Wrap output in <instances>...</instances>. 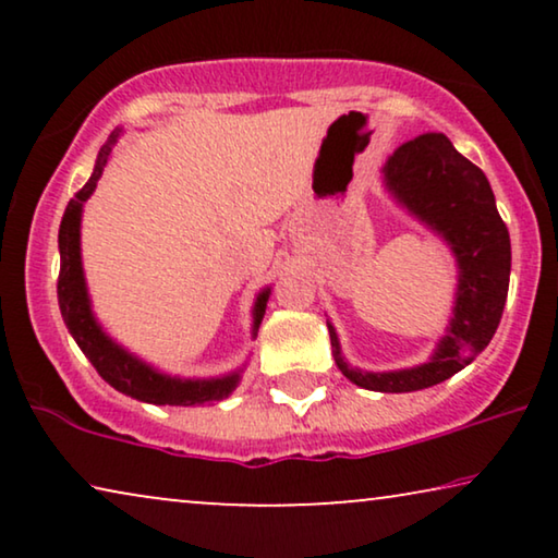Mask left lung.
Here are the masks:
<instances>
[{
  "mask_svg": "<svg viewBox=\"0 0 558 558\" xmlns=\"http://www.w3.org/2000/svg\"><path fill=\"white\" fill-rule=\"evenodd\" d=\"M384 185L393 201L439 233L457 258V294L447 332L429 361L414 368L371 373L342 357L335 327L327 323L332 357L355 386L380 393H409L437 386L470 365L498 330L510 281V235L485 172L429 132L403 142L384 165Z\"/></svg>",
  "mask_w": 558,
  "mask_h": 558,
  "instance_id": "obj_1",
  "label": "left lung"
}]
</instances>
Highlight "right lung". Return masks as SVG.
<instances>
[{"label": "right lung", "mask_w": 558, "mask_h": 558, "mask_svg": "<svg viewBox=\"0 0 558 558\" xmlns=\"http://www.w3.org/2000/svg\"><path fill=\"white\" fill-rule=\"evenodd\" d=\"M119 129L109 136V142L104 144L98 151L94 174H90L86 185H83L60 220L58 231V248H60V277H58V304L60 315L68 332L73 335V340L78 342L83 355L88 357L90 365L98 371L106 384L117 388V391L132 396L136 401L157 403V407H201V403H216L223 401L233 393V388L239 386L241 371L228 373L220 378H178L167 376L151 368L149 363L140 361V357L129 353L126 348H121L119 342H113L109 335L104 332V327L98 325L90 310L88 300V287L86 277H83V262H81V213L83 203L94 195L96 182L104 174V167L109 165L111 147L119 140ZM271 289L266 287L262 294L256 296L254 304V335L262 325L266 302H269Z\"/></svg>", "instance_id": "add662e5"}]
</instances>
